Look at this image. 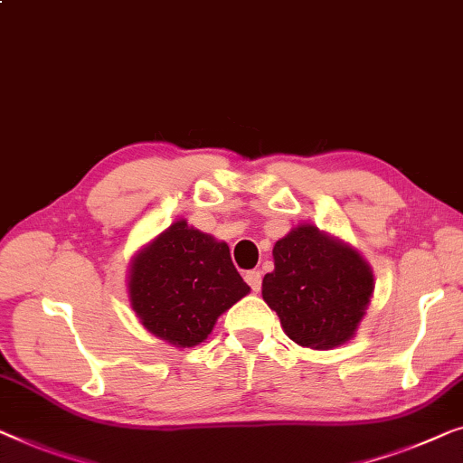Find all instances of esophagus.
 <instances>
[{"mask_svg": "<svg viewBox=\"0 0 463 463\" xmlns=\"http://www.w3.org/2000/svg\"><path fill=\"white\" fill-rule=\"evenodd\" d=\"M244 279H246V284L252 288V292H259L260 290V281H263V278H260V271H257V269L246 271Z\"/></svg>", "mask_w": 463, "mask_h": 463, "instance_id": "1", "label": "esophagus"}]
</instances>
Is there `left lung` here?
<instances>
[{
	"label": "left lung",
	"mask_w": 463,
	"mask_h": 463,
	"mask_svg": "<svg viewBox=\"0 0 463 463\" xmlns=\"http://www.w3.org/2000/svg\"><path fill=\"white\" fill-rule=\"evenodd\" d=\"M263 300L294 343L330 351L357 332L373 294V273L351 244L303 223L273 246Z\"/></svg>",
	"instance_id": "1"
}]
</instances>
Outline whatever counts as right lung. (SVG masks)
Instances as JSON below:
<instances>
[{"instance_id":"right-lung-1","label":"right lung","mask_w":463,"mask_h":463,"mask_svg":"<svg viewBox=\"0 0 463 463\" xmlns=\"http://www.w3.org/2000/svg\"><path fill=\"white\" fill-rule=\"evenodd\" d=\"M127 288L146 330L177 348L204 343L219 315L250 292L232 263L230 246L185 219L139 248Z\"/></svg>"}]
</instances>
